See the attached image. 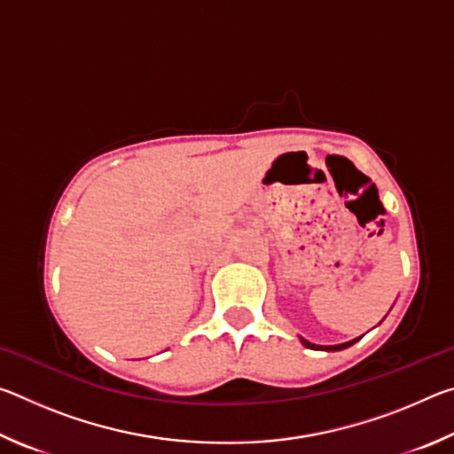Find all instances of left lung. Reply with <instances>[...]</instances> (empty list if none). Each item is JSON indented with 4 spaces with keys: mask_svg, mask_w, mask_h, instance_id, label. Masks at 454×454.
Segmentation results:
<instances>
[{
    "mask_svg": "<svg viewBox=\"0 0 454 454\" xmlns=\"http://www.w3.org/2000/svg\"><path fill=\"white\" fill-rule=\"evenodd\" d=\"M356 340H350V342H344V344H334V347H325V350H342V348H348L350 344H355ZM302 344L304 347H309V348H322V347H317V344H310L309 340H304L302 338Z\"/></svg>",
    "mask_w": 454,
    "mask_h": 454,
    "instance_id": "left-lung-1",
    "label": "left lung"
}]
</instances>
